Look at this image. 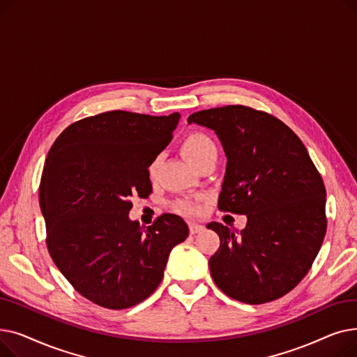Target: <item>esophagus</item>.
I'll return each mask as SVG.
<instances>
[{
	"label": "esophagus",
	"instance_id": "esophagus-1",
	"mask_svg": "<svg viewBox=\"0 0 357 357\" xmlns=\"http://www.w3.org/2000/svg\"><path fill=\"white\" fill-rule=\"evenodd\" d=\"M204 226L202 224H198V222H190V233L191 234H197V233H201L204 231Z\"/></svg>",
	"mask_w": 357,
	"mask_h": 357
}]
</instances>
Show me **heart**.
Wrapping results in <instances>:
<instances>
[{"label":"heart","instance_id":"b5f03b06","mask_svg":"<svg viewBox=\"0 0 357 357\" xmlns=\"http://www.w3.org/2000/svg\"><path fill=\"white\" fill-rule=\"evenodd\" d=\"M181 152L182 155L188 159L195 167L204 162L207 158L217 155V147L210 136H207L202 131H191V133L186 136L181 143ZM160 158H155L152 162L149 163V176L153 178L158 172ZM176 210L185 214H192L198 210V205L192 199H185L178 202Z\"/></svg>","mask_w":357,"mask_h":357}]
</instances>
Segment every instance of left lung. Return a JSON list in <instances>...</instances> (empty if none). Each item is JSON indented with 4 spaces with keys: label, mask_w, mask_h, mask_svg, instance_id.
Masks as SVG:
<instances>
[{
    "label": "left lung",
    "mask_w": 357,
    "mask_h": 357,
    "mask_svg": "<svg viewBox=\"0 0 357 357\" xmlns=\"http://www.w3.org/2000/svg\"><path fill=\"white\" fill-rule=\"evenodd\" d=\"M215 131L227 156L220 211L245 214L234 233L220 222L208 265L215 285L245 304H265L308 273L327 230L326 188L304 143L276 117L245 105L202 109L188 117Z\"/></svg>",
    "instance_id": "1"
}]
</instances>
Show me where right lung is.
Returning <instances> with one entry per match:
<instances>
[{"label": "right lung", "mask_w": 357, "mask_h": 357, "mask_svg": "<svg viewBox=\"0 0 357 357\" xmlns=\"http://www.w3.org/2000/svg\"><path fill=\"white\" fill-rule=\"evenodd\" d=\"M181 114L107 111L66 127L45 162L39 202L54 265L91 303L133 307L152 295L171 250L188 237L175 214L131 221V198L152 192L149 163L172 140Z\"/></svg>", "instance_id": "1"}]
</instances>
